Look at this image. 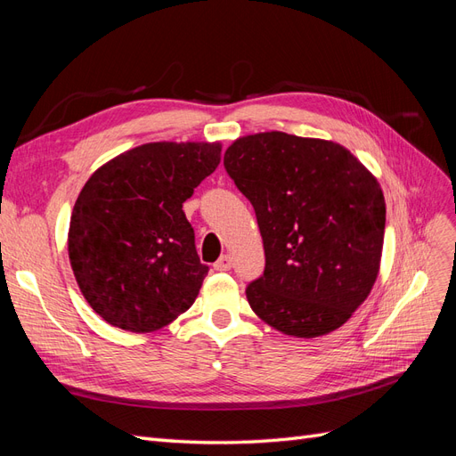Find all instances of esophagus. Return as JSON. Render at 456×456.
<instances>
[{
    "label": "esophagus",
    "instance_id": "34e87169",
    "mask_svg": "<svg viewBox=\"0 0 456 456\" xmlns=\"http://www.w3.org/2000/svg\"><path fill=\"white\" fill-rule=\"evenodd\" d=\"M230 266H232L230 255H223V256H220V258L215 262V270H216V272H226V270H230Z\"/></svg>",
    "mask_w": 456,
    "mask_h": 456
}]
</instances>
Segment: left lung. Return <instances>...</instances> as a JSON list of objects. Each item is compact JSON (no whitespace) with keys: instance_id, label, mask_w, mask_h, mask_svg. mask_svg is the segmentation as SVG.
<instances>
[{"instance_id":"1","label":"left lung","mask_w":456,"mask_h":456,"mask_svg":"<svg viewBox=\"0 0 456 456\" xmlns=\"http://www.w3.org/2000/svg\"><path fill=\"white\" fill-rule=\"evenodd\" d=\"M224 167L251 201L266 268L247 285L270 327L314 338L346 323L377 281L386 203L350 150L281 131L228 146Z\"/></svg>"}]
</instances>
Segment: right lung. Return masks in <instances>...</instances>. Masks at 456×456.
I'll list each match as a JSON object with an SVG mask.
<instances>
[{"label":"right lung","mask_w":456,"mask_h":456,"mask_svg":"<svg viewBox=\"0 0 456 456\" xmlns=\"http://www.w3.org/2000/svg\"><path fill=\"white\" fill-rule=\"evenodd\" d=\"M220 142H150L96 169L76 200L68 256L89 306L131 333L175 322L200 293L183 203L220 163Z\"/></svg>","instance_id":"1"}]
</instances>
